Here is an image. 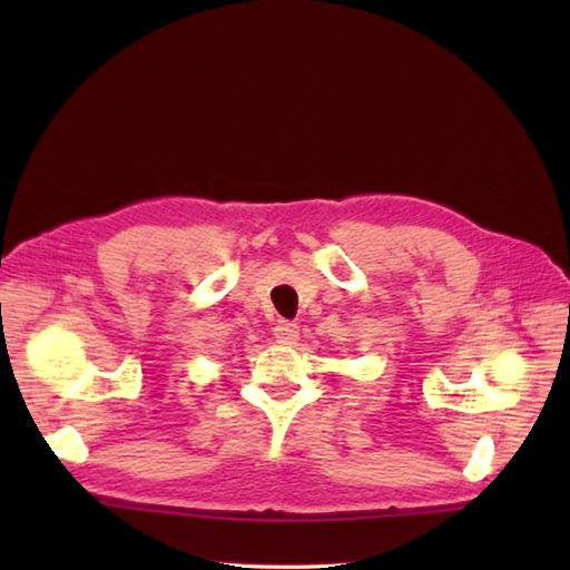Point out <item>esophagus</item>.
Here are the masks:
<instances>
[{
	"label": "esophagus",
	"instance_id": "esophagus-1",
	"mask_svg": "<svg viewBox=\"0 0 570 570\" xmlns=\"http://www.w3.org/2000/svg\"><path fill=\"white\" fill-rule=\"evenodd\" d=\"M274 337H276V343L294 345L298 341V325L292 321H278L274 325Z\"/></svg>",
	"mask_w": 570,
	"mask_h": 570
}]
</instances>
